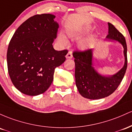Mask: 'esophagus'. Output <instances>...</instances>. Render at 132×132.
Instances as JSON below:
<instances>
[{"mask_svg": "<svg viewBox=\"0 0 132 132\" xmlns=\"http://www.w3.org/2000/svg\"><path fill=\"white\" fill-rule=\"evenodd\" d=\"M72 57H73V56H72V51H69V52L67 53V54L66 58L68 59H72Z\"/></svg>", "mask_w": 132, "mask_h": 132, "instance_id": "obj_1", "label": "esophagus"}]
</instances>
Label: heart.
I'll list each match as a JSON object with an SVG mask.
<instances>
[{
	"instance_id": "obj_1",
	"label": "heart",
	"mask_w": 132,
	"mask_h": 132,
	"mask_svg": "<svg viewBox=\"0 0 132 132\" xmlns=\"http://www.w3.org/2000/svg\"><path fill=\"white\" fill-rule=\"evenodd\" d=\"M91 27L89 26H86L83 27L81 29L78 30H68L67 31V35L68 37L71 38V39H76V38H79L84 35H87L91 30ZM94 39V37H90L84 40H82L78 43V47L80 49L82 50H86L89 48L91 45V43ZM58 42L61 44L62 45H66L68 43V40L67 39L66 37L63 34H59L58 37H57Z\"/></svg>"
}]
</instances>
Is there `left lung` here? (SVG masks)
<instances>
[{
	"instance_id": "1",
	"label": "left lung",
	"mask_w": 132,
	"mask_h": 132,
	"mask_svg": "<svg viewBox=\"0 0 132 132\" xmlns=\"http://www.w3.org/2000/svg\"><path fill=\"white\" fill-rule=\"evenodd\" d=\"M109 25V34L106 40L117 41L123 47L124 65L117 73L104 76L98 73L93 66V49L73 53L75 58V84L80 94L86 98L95 100L108 97L120 84L127 67V47L123 35L112 23Z\"/></svg>"
}]
</instances>
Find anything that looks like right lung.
Returning <instances> with one entry per match:
<instances>
[{"label": "right lung", "instance_id": "right-lung-1", "mask_svg": "<svg viewBox=\"0 0 132 132\" xmlns=\"http://www.w3.org/2000/svg\"><path fill=\"white\" fill-rule=\"evenodd\" d=\"M55 16L43 14L22 23L10 40L7 54L12 82L23 94L38 95L48 89L54 80L55 69L65 61L68 50H55L59 23Z\"/></svg>", "mask_w": 132, "mask_h": 132}]
</instances>
